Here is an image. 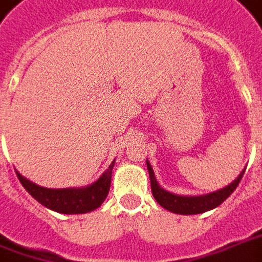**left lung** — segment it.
<instances>
[{
  "instance_id": "1",
  "label": "left lung",
  "mask_w": 262,
  "mask_h": 262,
  "mask_svg": "<svg viewBox=\"0 0 262 262\" xmlns=\"http://www.w3.org/2000/svg\"><path fill=\"white\" fill-rule=\"evenodd\" d=\"M148 164V171H149V178H150V190H152V194L155 197V200L158 202L159 206H162L164 209H167L169 212L177 213V214H199V213H204L207 210H212L214 207H217L219 204H222L230 194L235 191V188L238 187L241 180H242V176L245 171H242L239 177L230 183L228 187L222 188V190H217L214 193L210 194H204V195H177V194H172L161 188L155 180V176H154V171H152V167Z\"/></svg>"
}]
</instances>
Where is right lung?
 Masks as SVG:
<instances>
[{
  "instance_id": "1",
  "label": "right lung",
  "mask_w": 262,
  "mask_h": 262,
  "mask_svg": "<svg viewBox=\"0 0 262 262\" xmlns=\"http://www.w3.org/2000/svg\"><path fill=\"white\" fill-rule=\"evenodd\" d=\"M113 167L114 161L94 184L84 187V188H59V190L45 188V187L30 183L18 172H17V177L21 185L27 190V193L45 207L58 213H65V214H81V213L93 212L97 207H100L105 200L110 190Z\"/></svg>"
}]
</instances>
